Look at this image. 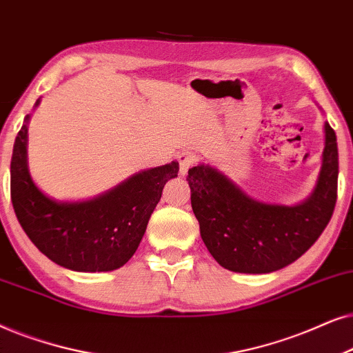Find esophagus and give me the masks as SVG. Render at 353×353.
I'll return each mask as SVG.
<instances>
[{"instance_id": "1", "label": "esophagus", "mask_w": 353, "mask_h": 353, "mask_svg": "<svg viewBox=\"0 0 353 353\" xmlns=\"http://www.w3.org/2000/svg\"><path fill=\"white\" fill-rule=\"evenodd\" d=\"M177 161H179L181 174H182V176H185L187 171H189V169L195 164L196 158L192 152H182V153L177 154Z\"/></svg>"}]
</instances>
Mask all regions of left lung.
Wrapping results in <instances>:
<instances>
[{
    "label": "left lung",
    "instance_id": "8db88e82",
    "mask_svg": "<svg viewBox=\"0 0 353 353\" xmlns=\"http://www.w3.org/2000/svg\"><path fill=\"white\" fill-rule=\"evenodd\" d=\"M336 132L324 122L323 163L312 195L288 206L252 199L208 164L189 169L190 200L206 248L225 270L265 274L290 265L321 236L337 200Z\"/></svg>",
    "mask_w": 353,
    "mask_h": 353
}]
</instances>
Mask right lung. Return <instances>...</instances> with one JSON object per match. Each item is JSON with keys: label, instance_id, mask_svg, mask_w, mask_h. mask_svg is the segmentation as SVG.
Returning a JSON list of instances; mask_svg holds the SVG:
<instances>
[{"label": "right lung", "instance_id": "obj_1", "mask_svg": "<svg viewBox=\"0 0 353 353\" xmlns=\"http://www.w3.org/2000/svg\"><path fill=\"white\" fill-rule=\"evenodd\" d=\"M27 124L29 116L19 130L11 158V200L23 232L43 255L68 270L100 272L124 266L139 248L164 184L177 177L179 163L134 174L92 200L58 201L32 181Z\"/></svg>", "mask_w": 353, "mask_h": 353}]
</instances>
